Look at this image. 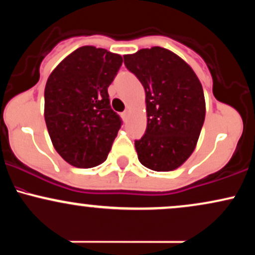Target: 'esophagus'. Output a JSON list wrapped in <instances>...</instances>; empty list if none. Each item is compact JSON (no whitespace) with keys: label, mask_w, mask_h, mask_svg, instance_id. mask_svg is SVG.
I'll return each instance as SVG.
<instances>
[{"label":"esophagus","mask_w":255,"mask_h":255,"mask_svg":"<svg viewBox=\"0 0 255 255\" xmlns=\"http://www.w3.org/2000/svg\"><path fill=\"white\" fill-rule=\"evenodd\" d=\"M129 115H130V111H129V110H126L125 113H124V119H125V121H127V120L129 119Z\"/></svg>","instance_id":"1"}]
</instances>
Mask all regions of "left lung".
<instances>
[{
	"label": "left lung",
	"instance_id": "1",
	"mask_svg": "<svg viewBox=\"0 0 255 255\" xmlns=\"http://www.w3.org/2000/svg\"><path fill=\"white\" fill-rule=\"evenodd\" d=\"M124 58L146 95L147 127L135 141L139 162L154 171L175 170L193 153L204 125L200 80L186 61L160 46Z\"/></svg>",
	"mask_w": 255,
	"mask_h": 255
}]
</instances>
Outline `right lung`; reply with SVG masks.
<instances>
[{"label":"right lung","mask_w":255,"mask_h":255,"mask_svg":"<svg viewBox=\"0 0 255 255\" xmlns=\"http://www.w3.org/2000/svg\"><path fill=\"white\" fill-rule=\"evenodd\" d=\"M122 56L85 45L63 58L44 90V119L57 153L75 168H93L107 159L121 127L110 107L108 87Z\"/></svg>","instance_id":"right-lung-1"}]
</instances>
